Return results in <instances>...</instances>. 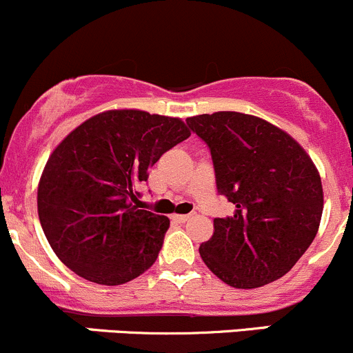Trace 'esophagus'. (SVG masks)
Masks as SVG:
<instances>
[{
    "instance_id": "esophagus-1",
    "label": "esophagus",
    "mask_w": 353,
    "mask_h": 353,
    "mask_svg": "<svg viewBox=\"0 0 353 353\" xmlns=\"http://www.w3.org/2000/svg\"><path fill=\"white\" fill-rule=\"evenodd\" d=\"M190 216H191V215H174L172 219L176 220V222H179V223H184V222H186V220H190Z\"/></svg>"
}]
</instances>
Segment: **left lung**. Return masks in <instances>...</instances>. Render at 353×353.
Returning <instances> with one entry per match:
<instances>
[{
  "mask_svg": "<svg viewBox=\"0 0 353 353\" xmlns=\"http://www.w3.org/2000/svg\"><path fill=\"white\" fill-rule=\"evenodd\" d=\"M208 145L216 190L234 215L213 220L199 256L236 288L282 279L314 241L323 215L321 176L304 148L275 124L220 110L188 117Z\"/></svg>",
  "mask_w": 353,
  "mask_h": 353,
  "instance_id": "1",
  "label": "left lung"
}]
</instances>
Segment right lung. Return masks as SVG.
Masks as SVG:
<instances>
[{"instance_id": "right-lung-1", "label": "right lung", "mask_w": 353, "mask_h": 353, "mask_svg": "<svg viewBox=\"0 0 353 353\" xmlns=\"http://www.w3.org/2000/svg\"><path fill=\"white\" fill-rule=\"evenodd\" d=\"M190 134L179 117L114 109L81 123L52 150L37 212L46 239L71 272L121 285L154 265L169 219L141 210L138 188Z\"/></svg>"}]
</instances>
